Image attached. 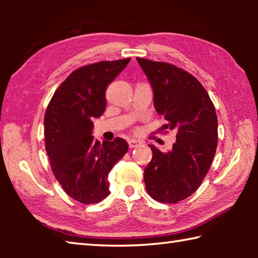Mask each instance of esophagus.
<instances>
[{
	"label": "esophagus",
	"mask_w": 258,
	"mask_h": 258,
	"mask_svg": "<svg viewBox=\"0 0 258 258\" xmlns=\"http://www.w3.org/2000/svg\"><path fill=\"white\" fill-rule=\"evenodd\" d=\"M141 141H139V140H135V139H131L128 140V147L130 148H135V147H139L141 146Z\"/></svg>",
	"instance_id": "obj_1"
}]
</instances>
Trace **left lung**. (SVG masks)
<instances>
[{"instance_id": "8db88e82", "label": "left lung", "mask_w": 258, "mask_h": 258, "mask_svg": "<svg viewBox=\"0 0 258 258\" xmlns=\"http://www.w3.org/2000/svg\"><path fill=\"white\" fill-rule=\"evenodd\" d=\"M154 92L156 111L176 132L172 150L150 146L145 169L148 194L159 203L175 204L191 196L208 173L217 147V117L197 78L174 64L137 58Z\"/></svg>"}]
</instances>
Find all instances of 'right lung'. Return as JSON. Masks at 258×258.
I'll list each match as a JSON object with an SVG mask.
<instances>
[{
    "mask_svg": "<svg viewBox=\"0 0 258 258\" xmlns=\"http://www.w3.org/2000/svg\"><path fill=\"white\" fill-rule=\"evenodd\" d=\"M130 60L100 61L76 69L46 108L45 149L52 172L69 197L82 204L107 197L108 174L128 149L124 139L102 143L95 140L92 120L106 110L107 87Z\"/></svg>",
    "mask_w": 258,
    "mask_h": 258,
    "instance_id": "right-lung-1",
    "label": "right lung"
}]
</instances>
